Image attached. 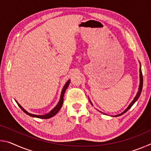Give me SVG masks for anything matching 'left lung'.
Here are the masks:
<instances>
[{
  "label": "left lung",
  "instance_id": "1",
  "mask_svg": "<svg viewBox=\"0 0 151 151\" xmlns=\"http://www.w3.org/2000/svg\"><path fill=\"white\" fill-rule=\"evenodd\" d=\"M139 73H140V75H139V76H140V83H139V91H138L137 93V94H136V96H135V97H134V99H133V101H132L131 102V104H130L129 105V106H128L127 108L126 109H125L123 112H121V114H117V115H115V116H121V115H122V114H123L124 113H125V112H126L128 111V110H129L131 108V106H132V105H133V104H134L135 102H136V101L138 100V99L139 98V96H140V94H141L142 89V85H143L142 74V71H141V66H140V68H139ZM89 101H90L91 104H92V105H93V103H91V101L90 99H89Z\"/></svg>",
  "mask_w": 151,
  "mask_h": 151
}]
</instances>
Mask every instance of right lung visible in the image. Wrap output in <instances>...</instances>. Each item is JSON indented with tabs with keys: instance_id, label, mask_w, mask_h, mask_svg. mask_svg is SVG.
Wrapping results in <instances>:
<instances>
[{
	"instance_id": "right-lung-1",
	"label": "right lung",
	"mask_w": 151,
	"mask_h": 151,
	"mask_svg": "<svg viewBox=\"0 0 151 151\" xmlns=\"http://www.w3.org/2000/svg\"><path fill=\"white\" fill-rule=\"evenodd\" d=\"M70 82V80L69 79L66 83H65V86H63V88L62 89V91H61V94H60V100L59 101H58V104H57L55 106L54 109H52L51 111L48 112V113L45 114H43V115H37V114H31V113H29V112H27L26 110H25L23 107H22L20 104L18 103V102L17 101H15L17 102V103L18 104V105H19V106L20 107V109H21L22 111H23V112H24V113H26L27 114H28V115H29L30 116H32V117H36V118H39V119H50L51 118V117L54 116L55 115H56L58 113V112L60 111V109H61V107H62L63 106V99H64V94H65V91L66 89L68 88V85H69V83Z\"/></svg>"
}]
</instances>
